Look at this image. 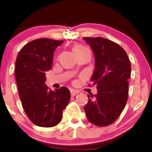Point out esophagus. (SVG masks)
<instances>
[{
	"label": "esophagus",
	"mask_w": 152,
	"mask_h": 152,
	"mask_svg": "<svg viewBox=\"0 0 152 152\" xmlns=\"http://www.w3.org/2000/svg\"><path fill=\"white\" fill-rule=\"evenodd\" d=\"M77 94H78V92L76 91V90H70V95H71V96H75Z\"/></svg>",
	"instance_id": "obj_1"
}]
</instances>
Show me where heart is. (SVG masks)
I'll return each instance as SVG.
<instances>
[{
    "mask_svg": "<svg viewBox=\"0 0 152 152\" xmlns=\"http://www.w3.org/2000/svg\"><path fill=\"white\" fill-rule=\"evenodd\" d=\"M88 48L87 47L84 46V45H75L74 47L73 48V53H75V55H77L79 53H83V52L85 51H88Z\"/></svg>",
    "mask_w": 152,
    "mask_h": 152,
    "instance_id": "heart-1",
    "label": "heart"
}]
</instances>
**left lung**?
<instances>
[{
  "instance_id": "obj_1",
  "label": "left lung",
  "mask_w": 152,
  "mask_h": 152,
  "mask_svg": "<svg viewBox=\"0 0 152 152\" xmlns=\"http://www.w3.org/2000/svg\"><path fill=\"white\" fill-rule=\"evenodd\" d=\"M95 56V70L90 82L97 94L87 95L85 114L91 124L106 126L115 121L128 99V79L131 64L126 52L115 42L104 37H84Z\"/></svg>"
}]
</instances>
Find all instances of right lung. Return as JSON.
I'll use <instances>...</instances> for the list:
<instances>
[{
  "instance_id": "obj_1",
  "label": "right lung",
  "mask_w": 152,
  "mask_h": 152,
  "mask_svg": "<svg viewBox=\"0 0 152 152\" xmlns=\"http://www.w3.org/2000/svg\"><path fill=\"white\" fill-rule=\"evenodd\" d=\"M62 40L39 38L20 50L15 63V79L20 99L31 121L41 127H53L62 120V111L70 99L65 87L49 90L45 72L53 63V52Z\"/></svg>"
}]
</instances>
